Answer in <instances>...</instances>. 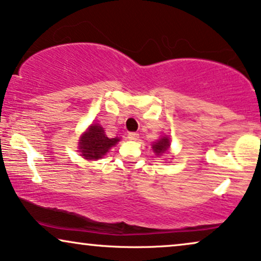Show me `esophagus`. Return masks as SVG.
Segmentation results:
<instances>
[{
    "label": "esophagus",
    "instance_id": "obj_1",
    "mask_svg": "<svg viewBox=\"0 0 261 261\" xmlns=\"http://www.w3.org/2000/svg\"><path fill=\"white\" fill-rule=\"evenodd\" d=\"M127 138L131 141H136L138 138V134L137 133H128Z\"/></svg>",
    "mask_w": 261,
    "mask_h": 261
}]
</instances>
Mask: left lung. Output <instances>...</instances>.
<instances>
[{
  "instance_id": "8db88e82",
  "label": "left lung",
  "mask_w": 261,
  "mask_h": 261,
  "mask_svg": "<svg viewBox=\"0 0 261 261\" xmlns=\"http://www.w3.org/2000/svg\"><path fill=\"white\" fill-rule=\"evenodd\" d=\"M169 147H170L169 138L164 137V138H161V140H159L158 142H155V143L153 144V150L158 155H160V154L165 153V151H167V149H169Z\"/></svg>"
}]
</instances>
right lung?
I'll use <instances>...</instances> for the list:
<instances>
[{
    "mask_svg": "<svg viewBox=\"0 0 261 261\" xmlns=\"http://www.w3.org/2000/svg\"><path fill=\"white\" fill-rule=\"evenodd\" d=\"M119 142V138H108L103 127L92 124L79 142V150L88 160H97L107 153L111 147Z\"/></svg>",
    "mask_w": 261,
    "mask_h": 261,
    "instance_id": "obj_1",
    "label": "right lung"
}]
</instances>
